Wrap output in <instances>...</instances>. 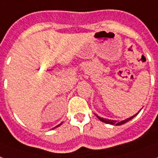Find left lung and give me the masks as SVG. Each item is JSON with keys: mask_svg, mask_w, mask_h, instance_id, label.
I'll return each instance as SVG.
<instances>
[{"mask_svg": "<svg viewBox=\"0 0 158 158\" xmlns=\"http://www.w3.org/2000/svg\"><path fill=\"white\" fill-rule=\"evenodd\" d=\"M141 110V109H140ZM139 113V112H138ZM138 114H134L133 116L132 117H130V118H128L127 119H125V120H123V121H121V122H118V121H116V120H111V119H106V118H101V117L98 116L97 114H95L96 115V117L98 118L99 120H100L101 122H103V123H108V124H111V125H116V126H119V125H122V124H124V123H126L127 122H128L129 120H131L132 118H133L134 117L137 115Z\"/></svg>", "mask_w": 158, "mask_h": 158, "instance_id": "obj_1", "label": "left lung"}]
</instances>
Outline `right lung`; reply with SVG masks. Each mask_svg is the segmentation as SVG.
<instances>
[{
  "label": "right lung",
  "mask_w": 158,
  "mask_h": 158,
  "mask_svg": "<svg viewBox=\"0 0 158 158\" xmlns=\"http://www.w3.org/2000/svg\"><path fill=\"white\" fill-rule=\"evenodd\" d=\"M61 124H62V123H60V124L57 125V126H56V127H59V126H60V125H61ZM55 127H54V128H55Z\"/></svg>",
  "instance_id": "1"
}]
</instances>
